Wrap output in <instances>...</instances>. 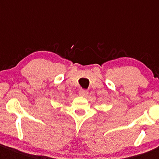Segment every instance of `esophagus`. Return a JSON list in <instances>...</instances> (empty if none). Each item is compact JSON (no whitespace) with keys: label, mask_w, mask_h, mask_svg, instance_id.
<instances>
[{"label":"esophagus","mask_w":159,"mask_h":159,"mask_svg":"<svg viewBox=\"0 0 159 159\" xmlns=\"http://www.w3.org/2000/svg\"><path fill=\"white\" fill-rule=\"evenodd\" d=\"M89 94V91L85 90V89H81L79 91V95L81 96H86Z\"/></svg>","instance_id":"1"}]
</instances>
